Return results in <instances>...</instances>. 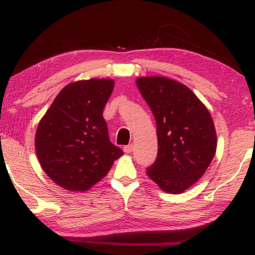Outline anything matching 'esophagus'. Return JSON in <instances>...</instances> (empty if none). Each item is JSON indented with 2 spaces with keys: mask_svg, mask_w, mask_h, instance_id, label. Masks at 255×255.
Segmentation results:
<instances>
[{
  "mask_svg": "<svg viewBox=\"0 0 255 255\" xmlns=\"http://www.w3.org/2000/svg\"><path fill=\"white\" fill-rule=\"evenodd\" d=\"M124 152L127 153V154L131 153V152H132V144H129V145L125 146V147H124Z\"/></svg>",
  "mask_w": 255,
  "mask_h": 255,
  "instance_id": "1",
  "label": "esophagus"
}]
</instances>
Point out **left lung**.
I'll return each mask as SVG.
<instances>
[{
  "label": "left lung",
  "mask_w": 255,
  "mask_h": 255,
  "mask_svg": "<svg viewBox=\"0 0 255 255\" xmlns=\"http://www.w3.org/2000/svg\"><path fill=\"white\" fill-rule=\"evenodd\" d=\"M156 120L157 157L147 175L163 191L182 193L205 174L217 147L209 111L188 86L162 76L136 80Z\"/></svg>",
  "instance_id": "obj_1"
}]
</instances>
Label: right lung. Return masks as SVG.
Wrapping results in <instances>:
<instances>
[{
	"instance_id": "1",
	"label": "right lung",
	"mask_w": 255,
	"mask_h": 255,
	"mask_svg": "<svg viewBox=\"0 0 255 255\" xmlns=\"http://www.w3.org/2000/svg\"><path fill=\"white\" fill-rule=\"evenodd\" d=\"M114 86L110 79L67 84L41 118L34 141L37 156L59 187L86 191L124 154L110 141L102 116Z\"/></svg>"
}]
</instances>
